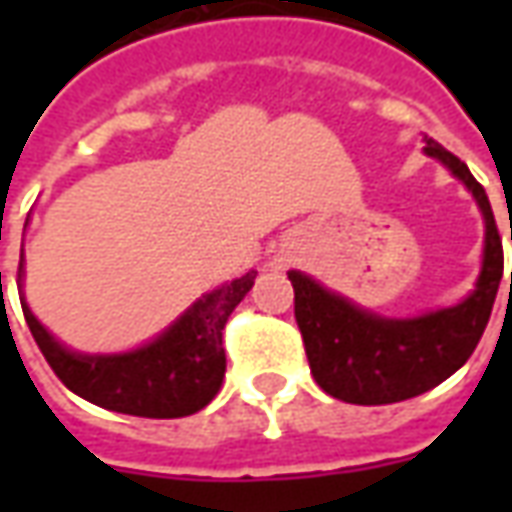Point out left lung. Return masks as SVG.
<instances>
[{"instance_id": "left-lung-1", "label": "left lung", "mask_w": 512, "mask_h": 512, "mask_svg": "<svg viewBox=\"0 0 512 512\" xmlns=\"http://www.w3.org/2000/svg\"><path fill=\"white\" fill-rule=\"evenodd\" d=\"M425 153L439 158L455 178L463 180L485 219L483 271L477 288L461 304L395 321L356 307L301 271L288 274L312 376L326 395L345 403L384 406L439 386L466 365L494 310L505 255L488 194L461 158L444 150L436 139L425 136Z\"/></svg>"}]
</instances>
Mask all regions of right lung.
<instances>
[{"label":"right lung","instance_id":"right-lung-1","mask_svg":"<svg viewBox=\"0 0 512 512\" xmlns=\"http://www.w3.org/2000/svg\"><path fill=\"white\" fill-rule=\"evenodd\" d=\"M21 271L24 263L18 266V285ZM255 277L257 271H246L244 277L211 290L153 343L128 354H73L40 326L24 301V293L21 310L40 354L46 356L51 370L71 392L95 406L131 417L175 419L197 414L219 392L227 367L222 345L224 323L252 290Z\"/></svg>","mask_w":512,"mask_h":512}]
</instances>
